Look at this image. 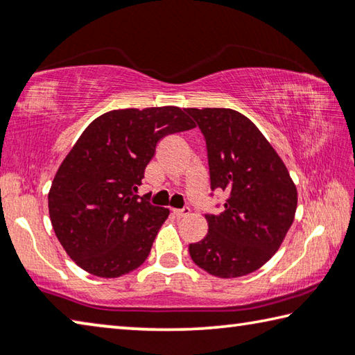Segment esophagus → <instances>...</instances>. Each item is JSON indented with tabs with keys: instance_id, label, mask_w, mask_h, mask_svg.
Instances as JSON below:
<instances>
[{
	"instance_id": "34e87169",
	"label": "esophagus",
	"mask_w": 355,
	"mask_h": 355,
	"mask_svg": "<svg viewBox=\"0 0 355 355\" xmlns=\"http://www.w3.org/2000/svg\"><path fill=\"white\" fill-rule=\"evenodd\" d=\"M189 207H184V208H182V209H172V213H173V216H177V218H184V216H188L189 214Z\"/></svg>"
}]
</instances>
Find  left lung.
I'll return each mask as SVG.
<instances>
[{
	"instance_id": "obj_1",
	"label": "left lung",
	"mask_w": 355,
	"mask_h": 355,
	"mask_svg": "<svg viewBox=\"0 0 355 355\" xmlns=\"http://www.w3.org/2000/svg\"><path fill=\"white\" fill-rule=\"evenodd\" d=\"M186 112L205 136L211 189L228 194L224 211L205 214L208 233L189 244V255L214 277H243L271 260L284 243L296 214V184L271 144L241 112Z\"/></svg>"
}]
</instances>
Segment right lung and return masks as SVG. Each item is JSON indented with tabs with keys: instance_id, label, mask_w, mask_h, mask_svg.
<instances>
[{
	"instance_id": "1",
	"label": "right lung",
	"mask_w": 355,
	"mask_h": 355,
	"mask_svg": "<svg viewBox=\"0 0 355 355\" xmlns=\"http://www.w3.org/2000/svg\"><path fill=\"white\" fill-rule=\"evenodd\" d=\"M177 106L114 110L83 131L48 192L53 230L89 274L125 275L147 260L169 209L137 199L156 144L196 127Z\"/></svg>"
}]
</instances>
